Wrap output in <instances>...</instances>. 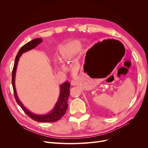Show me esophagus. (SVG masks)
Wrapping results in <instances>:
<instances>
[{"label":"esophagus","mask_w":148,"mask_h":148,"mask_svg":"<svg viewBox=\"0 0 148 148\" xmlns=\"http://www.w3.org/2000/svg\"><path fill=\"white\" fill-rule=\"evenodd\" d=\"M71 84L72 86H75V85L79 84V82L75 79H73L71 81Z\"/></svg>","instance_id":"esophagus-1"}]
</instances>
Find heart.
<instances>
[{
	"label": "heart",
	"instance_id": "b5f03b06",
	"mask_svg": "<svg viewBox=\"0 0 148 148\" xmlns=\"http://www.w3.org/2000/svg\"><path fill=\"white\" fill-rule=\"evenodd\" d=\"M82 44L79 41H70L60 47L59 50L60 57L64 60L70 59L80 53L82 50ZM61 58L59 56L56 57V59L62 64V67L64 68L65 64L62 62Z\"/></svg>",
	"mask_w": 148,
	"mask_h": 148
}]
</instances>
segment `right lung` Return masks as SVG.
<instances>
[{
	"label": "right lung",
	"instance_id": "add662e5",
	"mask_svg": "<svg viewBox=\"0 0 148 148\" xmlns=\"http://www.w3.org/2000/svg\"><path fill=\"white\" fill-rule=\"evenodd\" d=\"M42 42V38H35L34 40L30 41V42L26 43L25 45H23L22 47L18 51L16 58L15 59L14 65L12 70V87L14 90V94L15 100L17 104L20 106L23 110L29 117L32 119L33 120L40 122H53L59 120L62 116H63L68 108V98L69 95V88H70V83L66 81L60 85V94L58 98L57 102L54 105L53 109L49 112L48 113L44 114H35L29 110L23 104V103L20 101L17 95V93L15 88V74H16V70L18 65V62L20 59V58L22 54L26 51H28L30 50L34 49L36 47Z\"/></svg>",
	"mask_w": 148,
	"mask_h": 148
}]
</instances>
